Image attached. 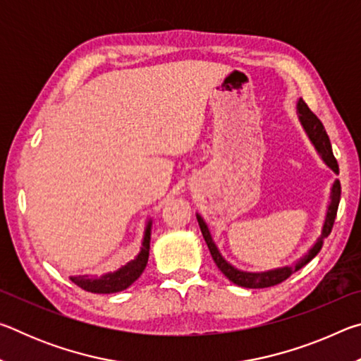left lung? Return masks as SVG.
Listing matches in <instances>:
<instances>
[{"mask_svg":"<svg viewBox=\"0 0 361 361\" xmlns=\"http://www.w3.org/2000/svg\"><path fill=\"white\" fill-rule=\"evenodd\" d=\"M298 109H299V114H301L299 118H301L305 130H307L309 137H310V140H312V143L315 145L317 151L320 152L322 159L326 162L328 167H331V170H334L336 173H339L338 161H336V157L333 154L331 143H329L328 133L325 130V127H323L322 121L317 118L312 111H310V108L305 105V102L302 99H299V102H298ZM339 200H341V183L336 181L333 185V189H331V204H329V207H328L326 219H325V224H323L320 239L317 240L315 245L309 250V253L302 256V258L299 259L295 266H286V267L276 269V271H269V272H258V274L242 272V271H239V269L232 267L229 262L226 261L221 255H219L216 245L212 240L209 228H207L204 219L199 215H197V221L200 226V231H202V235L207 242V245H209L213 261H215V264L218 266L219 271H221L232 283L243 286V288H267V286H274V285L285 282V280L290 276H293L296 271H299V269L304 267L309 261H312L315 258L317 253L320 252V248L323 245V240H325L326 237L331 234L334 219H336V215H338Z\"/></svg>","mask_w":361,"mask_h":361,"instance_id":"obj_1","label":"left lung"}]
</instances>
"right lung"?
<instances>
[{
    "label": "right lung",
    "mask_w": 361,
    "mask_h": 361,
    "mask_svg": "<svg viewBox=\"0 0 361 361\" xmlns=\"http://www.w3.org/2000/svg\"><path fill=\"white\" fill-rule=\"evenodd\" d=\"M149 235H151V223H148V226H146L142 252L138 253L135 259L127 262V264L124 267H121L119 271L105 274V276H100V277H89V276L71 277V282L76 283L79 288L90 293H118L129 288V286L135 282L140 276H142V272L146 267V262H148Z\"/></svg>",
    "instance_id": "right-lung-1"
}]
</instances>
